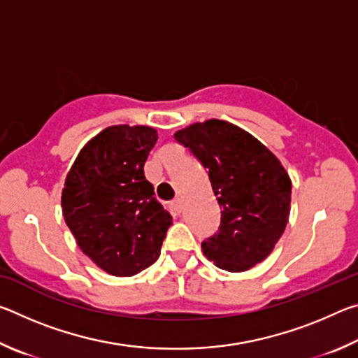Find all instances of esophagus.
<instances>
[{
  "mask_svg": "<svg viewBox=\"0 0 358 358\" xmlns=\"http://www.w3.org/2000/svg\"><path fill=\"white\" fill-rule=\"evenodd\" d=\"M171 208L175 211V213H180V211H181V201H180V199H173V201L171 202Z\"/></svg>",
  "mask_w": 358,
  "mask_h": 358,
  "instance_id": "34e87169",
  "label": "esophagus"
}]
</instances>
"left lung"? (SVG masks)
Returning a JSON list of instances; mask_svg holds the SVG:
<instances>
[{"label":"left lung","instance_id":"left-lung-1","mask_svg":"<svg viewBox=\"0 0 358 358\" xmlns=\"http://www.w3.org/2000/svg\"><path fill=\"white\" fill-rule=\"evenodd\" d=\"M207 169L221 224L202 241L217 268L240 273L273 251L287 226L292 181L280 159L250 132L211 118L173 134Z\"/></svg>","mask_w":358,"mask_h":358}]
</instances>
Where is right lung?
<instances>
[{
	"label": "right lung",
	"instance_id": "add662e5",
	"mask_svg": "<svg viewBox=\"0 0 358 358\" xmlns=\"http://www.w3.org/2000/svg\"><path fill=\"white\" fill-rule=\"evenodd\" d=\"M151 126H108L77 155L62 192L64 221L85 256L113 276L155 264L172 216L156 201L143 166Z\"/></svg>",
	"mask_w": 358,
	"mask_h": 358
}]
</instances>
